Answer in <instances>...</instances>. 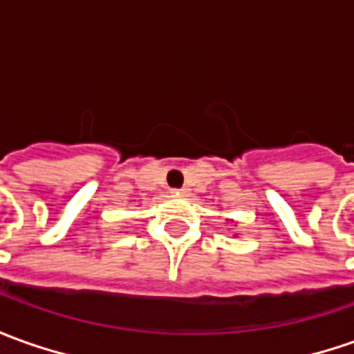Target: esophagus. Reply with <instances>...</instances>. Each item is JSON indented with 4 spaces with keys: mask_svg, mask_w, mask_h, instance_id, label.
<instances>
[{
    "mask_svg": "<svg viewBox=\"0 0 354 354\" xmlns=\"http://www.w3.org/2000/svg\"><path fill=\"white\" fill-rule=\"evenodd\" d=\"M172 192H174V194H180V196H186L189 189H187V187H180V189H172Z\"/></svg>",
    "mask_w": 354,
    "mask_h": 354,
    "instance_id": "obj_1",
    "label": "esophagus"
}]
</instances>
